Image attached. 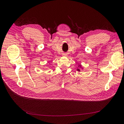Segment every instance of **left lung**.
I'll return each mask as SVG.
<instances>
[{
    "instance_id": "left-lung-1",
    "label": "left lung",
    "mask_w": 124,
    "mask_h": 124,
    "mask_svg": "<svg viewBox=\"0 0 124 124\" xmlns=\"http://www.w3.org/2000/svg\"><path fill=\"white\" fill-rule=\"evenodd\" d=\"M77 70H78V71H80L79 69H77Z\"/></svg>"
}]
</instances>
